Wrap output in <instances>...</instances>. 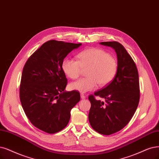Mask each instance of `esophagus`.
<instances>
[{"mask_svg":"<svg viewBox=\"0 0 159 159\" xmlns=\"http://www.w3.org/2000/svg\"><path fill=\"white\" fill-rule=\"evenodd\" d=\"M80 98L82 99H85L86 98V96L84 94H83V93H81V94H80Z\"/></svg>","mask_w":159,"mask_h":159,"instance_id":"1","label":"esophagus"}]
</instances>
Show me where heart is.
Segmentation results:
<instances>
[{"mask_svg": "<svg viewBox=\"0 0 159 159\" xmlns=\"http://www.w3.org/2000/svg\"><path fill=\"white\" fill-rule=\"evenodd\" d=\"M78 61L66 58L62 69L71 79H76L86 70L87 77L73 82L69 84L70 90L86 93L94 90L98 84L105 86L113 80L118 70L116 59L103 50L91 48L84 50L77 55Z\"/></svg>", "mask_w": 159, "mask_h": 159, "instance_id": "heart-1", "label": "heart"}]
</instances>
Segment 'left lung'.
I'll return each mask as SVG.
<instances>
[{"label": "left lung", "instance_id": "obj_1", "mask_svg": "<svg viewBox=\"0 0 159 159\" xmlns=\"http://www.w3.org/2000/svg\"><path fill=\"white\" fill-rule=\"evenodd\" d=\"M100 44L115 50L118 70L107 86L89 97L91 103L89 119L97 132L111 135L124 128L136 112L139 101V75L136 63L120 43L112 41ZM95 96L104 98L107 103L97 101Z\"/></svg>", "mask_w": 159, "mask_h": 159}]
</instances>
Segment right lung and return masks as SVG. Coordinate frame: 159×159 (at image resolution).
Returning a JSON list of instances; mask_svg holds the SVG:
<instances>
[{
  "label": "right lung",
  "instance_id": "add662e5",
  "mask_svg": "<svg viewBox=\"0 0 159 159\" xmlns=\"http://www.w3.org/2000/svg\"><path fill=\"white\" fill-rule=\"evenodd\" d=\"M81 44L48 40L25 64L20 102L29 120L40 130L54 134L63 130L69 121L70 110L80 101L79 92L65 90L67 79L62 63L69 52Z\"/></svg>",
  "mask_w": 159,
  "mask_h": 159
}]
</instances>
